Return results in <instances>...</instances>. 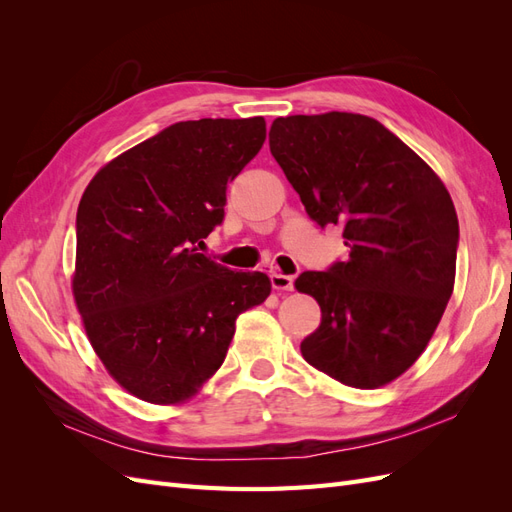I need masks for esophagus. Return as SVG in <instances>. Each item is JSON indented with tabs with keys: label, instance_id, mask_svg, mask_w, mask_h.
I'll return each mask as SVG.
<instances>
[{
	"label": "esophagus",
	"instance_id": "obj_1",
	"mask_svg": "<svg viewBox=\"0 0 512 512\" xmlns=\"http://www.w3.org/2000/svg\"><path fill=\"white\" fill-rule=\"evenodd\" d=\"M271 284H273L275 290H292V288H294V275L273 273V275H271Z\"/></svg>",
	"mask_w": 512,
	"mask_h": 512
}]
</instances>
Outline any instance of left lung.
<instances>
[{
  "mask_svg": "<svg viewBox=\"0 0 512 512\" xmlns=\"http://www.w3.org/2000/svg\"><path fill=\"white\" fill-rule=\"evenodd\" d=\"M269 147L309 218L342 226L350 250L294 282L322 309L320 327L301 342L305 361L354 389L395 380L421 356L453 294L451 194L367 115L277 117Z\"/></svg>",
  "mask_w": 512,
  "mask_h": 512,
  "instance_id": "1",
  "label": "left lung"
}]
</instances>
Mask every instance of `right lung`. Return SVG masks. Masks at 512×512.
<instances>
[{"label": "right lung", "instance_id": "obj_1", "mask_svg": "<svg viewBox=\"0 0 512 512\" xmlns=\"http://www.w3.org/2000/svg\"><path fill=\"white\" fill-rule=\"evenodd\" d=\"M265 138L262 117L179 121L87 185L74 299L108 374L138 399L192 397L224 363L239 314L269 297L265 273L230 271L196 247Z\"/></svg>", "mask_w": 512, "mask_h": 512}]
</instances>
